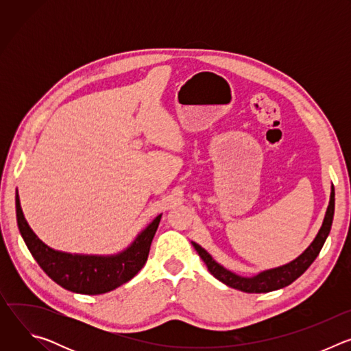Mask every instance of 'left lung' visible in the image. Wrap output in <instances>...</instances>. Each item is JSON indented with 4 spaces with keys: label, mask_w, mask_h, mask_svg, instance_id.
Listing matches in <instances>:
<instances>
[{
    "label": "left lung",
    "mask_w": 351,
    "mask_h": 351,
    "mask_svg": "<svg viewBox=\"0 0 351 351\" xmlns=\"http://www.w3.org/2000/svg\"><path fill=\"white\" fill-rule=\"evenodd\" d=\"M333 214H335V189L332 186L329 206H328L322 226H321L318 234L315 236V239L313 240V243L304 250V253L300 254L295 260L290 261L289 264L263 271L258 275L252 276V278L236 275L234 272L223 268L206 252L202 245L194 243V241H191V244L195 248L198 256L202 257V260L206 263L211 275H214L222 283L228 285L229 287L245 291V293H268V291H274V290L282 289L285 286H289L298 276H302L308 269V267L318 257L321 248L330 232Z\"/></svg>",
    "instance_id": "left-lung-1"
}]
</instances>
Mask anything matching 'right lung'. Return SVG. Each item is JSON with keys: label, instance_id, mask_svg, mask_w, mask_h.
<instances>
[{"label": "right lung", "instance_id": "obj_1", "mask_svg": "<svg viewBox=\"0 0 351 351\" xmlns=\"http://www.w3.org/2000/svg\"><path fill=\"white\" fill-rule=\"evenodd\" d=\"M161 217L158 215L126 250L115 256L69 254L49 248L36 236L25 219L16 194L18 228L33 258L56 283L82 294H103L129 282L148 258Z\"/></svg>", "mask_w": 351, "mask_h": 351}]
</instances>
